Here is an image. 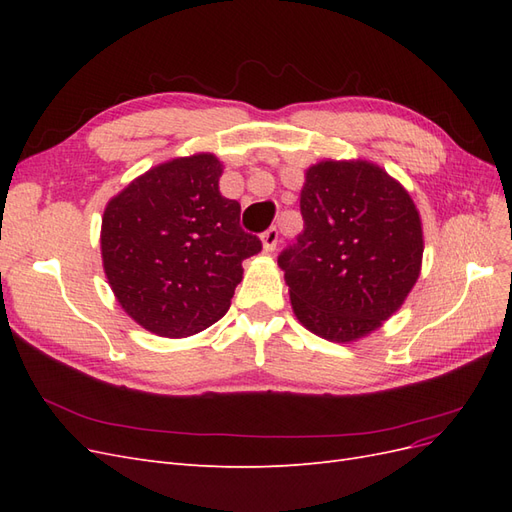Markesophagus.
I'll use <instances>...</instances> for the list:
<instances>
[{"mask_svg": "<svg viewBox=\"0 0 512 512\" xmlns=\"http://www.w3.org/2000/svg\"><path fill=\"white\" fill-rule=\"evenodd\" d=\"M275 245H277V230L269 228L267 232H262V250L271 254L275 252Z\"/></svg>", "mask_w": 512, "mask_h": 512, "instance_id": "1", "label": "esophagus"}]
</instances>
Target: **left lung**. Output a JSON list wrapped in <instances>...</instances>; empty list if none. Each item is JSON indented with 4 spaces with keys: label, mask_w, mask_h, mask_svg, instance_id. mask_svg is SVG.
<instances>
[{
    "label": "left lung",
    "mask_w": 512,
    "mask_h": 512,
    "mask_svg": "<svg viewBox=\"0 0 512 512\" xmlns=\"http://www.w3.org/2000/svg\"><path fill=\"white\" fill-rule=\"evenodd\" d=\"M303 232L277 258L292 312L307 331L350 344L404 305L423 265V222L412 196L369 160L305 170Z\"/></svg>",
    "instance_id": "1"
}]
</instances>
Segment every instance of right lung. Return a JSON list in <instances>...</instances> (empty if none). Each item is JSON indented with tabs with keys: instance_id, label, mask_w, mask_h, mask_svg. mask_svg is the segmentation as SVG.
Listing matches in <instances>:
<instances>
[{
	"instance_id": "add662e5",
	"label": "right lung",
	"mask_w": 512,
	"mask_h": 512,
	"mask_svg": "<svg viewBox=\"0 0 512 512\" xmlns=\"http://www.w3.org/2000/svg\"><path fill=\"white\" fill-rule=\"evenodd\" d=\"M213 153L173 158L130 181L102 215V267L121 309L160 337H190L218 322L262 250L239 226L241 205L220 192Z\"/></svg>"
}]
</instances>
